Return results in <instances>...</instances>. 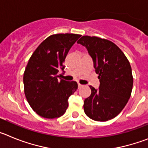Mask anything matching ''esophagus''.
Here are the masks:
<instances>
[{"label": "esophagus", "mask_w": 148, "mask_h": 148, "mask_svg": "<svg viewBox=\"0 0 148 148\" xmlns=\"http://www.w3.org/2000/svg\"><path fill=\"white\" fill-rule=\"evenodd\" d=\"M82 86H83V85H82V84H79V83L78 84V88H81V87H82Z\"/></svg>", "instance_id": "esophagus-1"}]
</instances>
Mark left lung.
<instances>
[{
  "label": "left lung",
  "instance_id": "8db88e82",
  "mask_svg": "<svg viewBox=\"0 0 148 148\" xmlns=\"http://www.w3.org/2000/svg\"><path fill=\"white\" fill-rule=\"evenodd\" d=\"M77 43L87 49L100 82L99 89L90 86L91 95L84 102V113L95 121L112 119L124 109L131 95L130 62L116 44L106 39L82 36Z\"/></svg>",
  "mask_w": 148,
  "mask_h": 148
}]
</instances>
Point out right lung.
<instances>
[{
    "label": "right lung",
    "mask_w": 148,
    "mask_h": 148,
    "mask_svg": "<svg viewBox=\"0 0 148 148\" xmlns=\"http://www.w3.org/2000/svg\"><path fill=\"white\" fill-rule=\"evenodd\" d=\"M80 35L56 34L43 41L30 57L23 74L24 93L30 107L45 119L58 118L66 112L68 99L78 89L76 82L58 78L64 62Z\"/></svg>",
    "instance_id": "add662e5"
}]
</instances>
